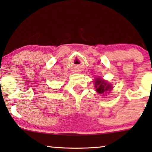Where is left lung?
<instances>
[{"label": "left lung", "mask_w": 152, "mask_h": 152, "mask_svg": "<svg viewBox=\"0 0 152 152\" xmlns=\"http://www.w3.org/2000/svg\"><path fill=\"white\" fill-rule=\"evenodd\" d=\"M96 80L95 81V88H96V91L99 94H104L107 91H110L111 89V87L107 83H106L104 80L96 79Z\"/></svg>", "instance_id": "left-lung-1"}]
</instances>
